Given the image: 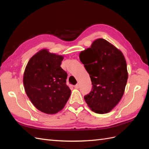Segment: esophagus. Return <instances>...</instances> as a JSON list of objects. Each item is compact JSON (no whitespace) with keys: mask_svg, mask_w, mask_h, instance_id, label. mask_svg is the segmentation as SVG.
Listing matches in <instances>:
<instances>
[{"mask_svg":"<svg viewBox=\"0 0 149 149\" xmlns=\"http://www.w3.org/2000/svg\"><path fill=\"white\" fill-rule=\"evenodd\" d=\"M74 88H77V89H78L79 88V85L78 84H75V86H74Z\"/></svg>","mask_w":149,"mask_h":149,"instance_id":"obj_1","label":"esophagus"}]
</instances>
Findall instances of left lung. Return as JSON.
Returning a JSON list of instances; mask_svg holds the SVG:
<instances>
[{
	"instance_id": "left-lung-1",
	"label": "left lung",
	"mask_w": 149,
	"mask_h": 149,
	"mask_svg": "<svg viewBox=\"0 0 149 149\" xmlns=\"http://www.w3.org/2000/svg\"><path fill=\"white\" fill-rule=\"evenodd\" d=\"M81 61L90 74L92 88L84 97L95 113H107L119 102L128 79L123 54L106 40H95L90 48L79 54Z\"/></svg>"
}]
</instances>
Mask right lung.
Here are the masks:
<instances>
[{
  "label": "right lung",
  "mask_w": 149,
  "mask_h": 149,
  "mask_svg": "<svg viewBox=\"0 0 149 149\" xmlns=\"http://www.w3.org/2000/svg\"><path fill=\"white\" fill-rule=\"evenodd\" d=\"M63 59L62 56L43 49L30 59L25 69V91L33 105L43 113H58L70 96L71 90L66 84L67 73L60 66Z\"/></svg>",
  "instance_id": "obj_1"
}]
</instances>
